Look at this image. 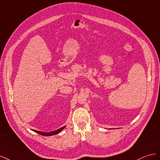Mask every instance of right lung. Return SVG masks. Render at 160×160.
<instances>
[{"mask_svg": "<svg viewBox=\"0 0 160 160\" xmlns=\"http://www.w3.org/2000/svg\"><path fill=\"white\" fill-rule=\"evenodd\" d=\"M65 127H61L60 129H58L56 131H51V132H48V133H45V132H42V131H36V130H33V131H35V133H39L42 135H44V136H52V135H56L59 133H60V132L65 128Z\"/></svg>", "mask_w": 160, "mask_h": 160, "instance_id": "obj_1", "label": "right lung"}]
</instances>
